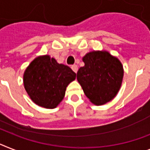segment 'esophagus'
I'll return each instance as SVG.
<instances>
[{"instance_id":"34e87169","label":"esophagus","mask_w":150,"mask_h":150,"mask_svg":"<svg viewBox=\"0 0 150 150\" xmlns=\"http://www.w3.org/2000/svg\"><path fill=\"white\" fill-rule=\"evenodd\" d=\"M71 69H72L73 71H74V73H76V72H77V70H78L77 65H76V64H74V65H72V66H71Z\"/></svg>"}]
</instances>
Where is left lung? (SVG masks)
<instances>
[{
  "instance_id": "left-lung-1",
  "label": "left lung",
  "mask_w": 150,
  "mask_h": 150,
  "mask_svg": "<svg viewBox=\"0 0 150 150\" xmlns=\"http://www.w3.org/2000/svg\"><path fill=\"white\" fill-rule=\"evenodd\" d=\"M83 61L76 79L86 97L96 106L111 101L122 85L124 70L120 60L103 50L89 52Z\"/></svg>"
}]
</instances>
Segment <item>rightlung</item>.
Returning a JSON list of instances; mask_svg holds the SVG:
<instances>
[{
	"label": "right lung",
	"mask_w": 150,
	"mask_h": 150,
	"mask_svg": "<svg viewBox=\"0 0 150 150\" xmlns=\"http://www.w3.org/2000/svg\"><path fill=\"white\" fill-rule=\"evenodd\" d=\"M76 76L69 67L58 64L46 54L30 62L23 73V82L26 92L35 104L54 109L64 98L67 87Z\"/></svg>",
	"instance_id": "right-lung-1"
}]
</instances>
